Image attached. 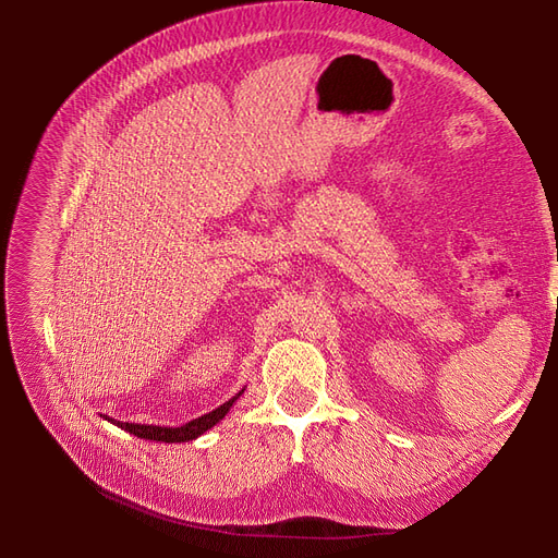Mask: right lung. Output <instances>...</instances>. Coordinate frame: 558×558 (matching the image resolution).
Segmentation results:
<instances>
[{"label":"right lung","mask_w":558,"mask_h":558,"mask_svg":"<svg viewBox=\"0 0 558 558\" xmlns=\"http://www.w3.org/2000/svg\"><path fill=\"white\" fill-rule=\"evenodd\" d=\"M244 393V388L238 393L232 396L228 402H223L221 408H216L214 412L205 414V416H197L193 421H189V424L183 426H177V428H170V426H154V424H123V421H113L109 418L111 424H116L118 428L128 430L130 435H137L142 437V440H156V442H191L195 440V437H199L202 433H207L209 428H214L218 421H221L230 408L234 404V400H238L240 396Z\"/></svg>","instance_id":"obj_1"}]
</instances>
